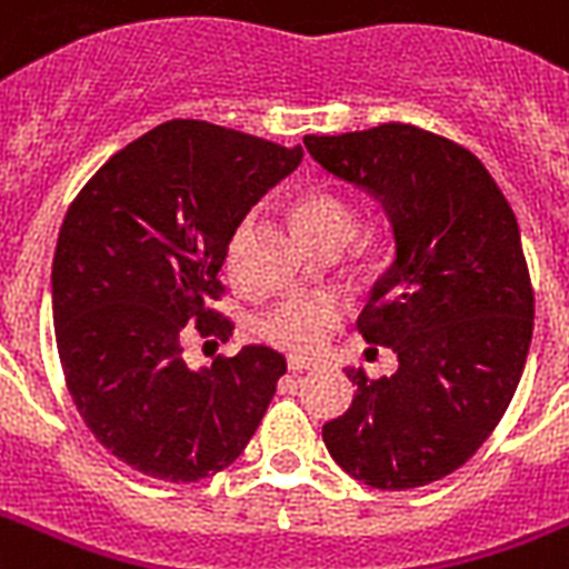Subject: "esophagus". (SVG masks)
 <instances>
[{
    "label": "esophagus",
    "instance_id": "obj_1",
    "mask_svg": "<svg viewBox=\"0 0 569 569\" xmlns=\"http://www.w3.org/2000/svg\"><path fill=\"white\" fill-rule=\"evenodd\" d=\"M312 360H307V357H289V372H307V369H312Z\"/></svg>",
    "mask_w": 569,
    "mask_h": 569
}]
</instances>
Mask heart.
Masks as SVG:
<instances>
[{
	"label": "heart",
	"mask_w": 569,
	"mask_h": 569,
	"mask_svg": "<svg viewBox=\"0 0 569 569\" xmlns=\"http://www.w3.org/2000/svg\"><path fill=\"white\" fill-rule=\"evenodd\" d=\"M292 221L310 248L337 241L346 244L355 236L357 214L346 197L330 189H307L292 200ZM346 316V307L333 295H292L262 319V337L292 355H312L325 346L330 330Z\"/></svg>",
	"instance_id": "heart-1"
}]
</instances>
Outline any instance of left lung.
I'll use <instances>...</instances> for the list:
<instances>
[{"label": "left lung", "instance_id": "left-lung-1", "mask_svg": "<svg viewBox=\"0 0 569 569\" xmlns=\"http://www.w3.org/2000/svg\"><path fill=\"white\" fill-rule=\"evenodd\" d=\"M307 153L372 194L392 227L389 262L357 319L366 342L398 355L325 425L330 458L378 490L451 476L493 433L526 369L535 292L520 227L467 147L410 123L307 136Z\"/></svg>", "mask_w": 569, "mask_h": 569}]
</instances>
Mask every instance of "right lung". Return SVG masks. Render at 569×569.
Instances as JSON below:
<instances>
[{"label": "right lung", "instance_id": "add662e5", "mask_svg": "<svg viewBox=\"0 0 569 569\" xmlns=\"http://www.w3.org/2000/svg\"><path fill=\"white\" fill-rule=\"evenodd\" d=\"M206 120H171L114 153L64 214L52 321L76 410L100 446L150 478L200 481L230 467L262 422L286 357L244 346L191 369V333L232 337L212 310L250 206L301 164Z\"/></svg>", "mask_w": 569, "mask_h": 569}]
</instances>
